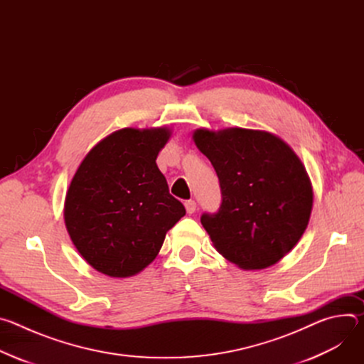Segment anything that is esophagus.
Here are the masks:
<instances>
[{"label": "esophagus", "mask_w": 364, "mask_h": 364, "mask_svg": "<svg viewBox=\"0 0 364 364\" xmlns=\"http://www.w3.org/2000/svg\"><path fill=\"white\" fill-rule=\"evenodd\" d=\"M184 205H186V210H187V213H188V215L194 213V212H196V209H197V204H196V201H194V200H187V201L184 203Z\"/></svg>", "instance_id": "34e87169"}]
</instances>
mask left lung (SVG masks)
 I'll list each match as a JSON object with an SVG mask.
<instances>
[{
  "instance_id": "1",
  "label": "left lung",
  "mask_w": 364,
  "mask_h": 364,
  "mask_svg": "<svg viewBox=\"0 0 364 364\" xmlns=\"http://www.w3.org/2000/svg\"><path fill=\"white\" fill-rule=\"evenodd\" d=\"M193 139L220 183L219 210L200 219L216 250L246 271L279 262L313 210V187L298 155L267 131L200 128Z\"/></svg>"
}]
</instances>
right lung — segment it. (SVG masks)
Listing matches in <instances>:
<instances>
[{
	"mask_svg": "<svg viewBox=\"0 0 364 364\" xmlns=\"http://www.w3.org/2000/svg\"><path fill=\"white\" fill-rule=\"evenodd\" d=\"M170 136L166 127L115 131L87 152L72 178L65 200L66 229L97 272L136 275L186 215L155 163Z\"/></svg>",
	"mask_w": 364,
	"mask_h": 364,
	"instance_id": "obj_1",
	"label": "right lung"
}]
</instances>
